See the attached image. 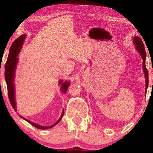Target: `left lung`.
<instances>
[{"label":"left lung","instance_id":"left-lung-1","mask_svg":"<svg viewBox=\"0 0 153 153\" xmlns=\"http://www.w3.org/2000/svg\"><path fill=\"white\" fill-rule=\"evenodd\" d=\"M134 44L135 45L137 51H138L140 55L142 56V60H143V65H142V67H143V71L145 74L144 75L145 78H146V89H145V94H146L147 88H148V86H149V74H148V70H147L146 67V51H145L143 42L142 41L141 38L138 37V36H135V37L134 38Z\"/></svg>","mask_w":153,"mask_h":153}]
</instances>
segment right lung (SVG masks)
<instances>
[{
    "label": "right lung",
    "mask_w": 153,
    "mask_h": 153,
    "mask_svg": "<svg viewBox=\"0 0 153 153\" xmlns=\"http://www.w3.org/2000/svg\"><path fill=\"white\" fill-rule=\"evenodd\" d=\"M26 36L22 35L19 36V38H17L15 41H14L13 43L12 44V45L10 48L8 58L5 64V71H4V77H5V81L7 83V91H8V96L10 100V102L12 105L13 108H14L15 111H16V103H15V87H14V79H15V69H16V66L18 63V58L17 57L18 54L19 53V52L22 49V45L24 44V40ZM63 81L60 80L59 81V84H61V90H63V92H65L67 91V88H68L69 85V82H62ZM64 110H63L62 112L61 117L59 118V120L56 121V122L52 125L51 126H42L40 125H38L33 122H32L29 120H27V119L24 118L22 116H20V117L24 119L25 121H27L28 123H30L31 125L34 126L35 128L40 129H46L48 128H51L56 126V124L59 123V121L61 120L62 117L63 116Z\"/></svg>",
    "instance_id": "add662e5"
}]
</instances>
